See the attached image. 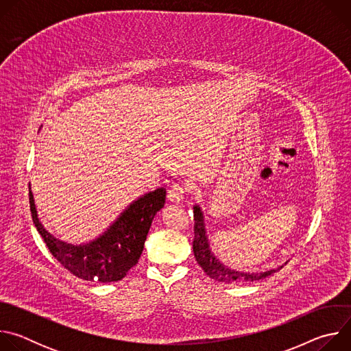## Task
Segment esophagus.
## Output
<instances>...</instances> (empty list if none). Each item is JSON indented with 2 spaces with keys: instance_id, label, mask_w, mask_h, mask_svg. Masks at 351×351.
Returning a JSON list of instances; mask_svg holds the SVG:
<instances>
[{
  "instance_id": "esophagus-1",
  "label": "esophagus",
  "mask_w": 351,
  "mask_h": 351,
  "mask_svg": "<svg viewBox=\"0 0 351 351\" xmlns=\"http://www.w3.org/2000/svg\"><path fill=\"white\" fill-rule=\"evenodd\" d=\"M187 190H189V187L184 183H173L168 190V198L171 199V202L179 203L183 199Z\"/></svg>"
}]
</instances>
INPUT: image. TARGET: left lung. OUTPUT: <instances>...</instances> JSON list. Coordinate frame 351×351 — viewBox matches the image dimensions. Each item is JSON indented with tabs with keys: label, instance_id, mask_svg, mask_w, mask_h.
<instances>
[{
	"label": "left lung",
	"instance_id": "left-lung-1",
	"mask_svg": "<svg viewBox=\"0 0 351 351\" xmlns=\"http://www.w3.org/2000/svg\"><path fill=\"white\" fill-rule=\"evenodd\" d=\"M193 252L195 261L198 265L203 268V271L213 279L223 283H239V282H254V280H261L271 274L279 271L278 269H271L267 272H260V274H244V272H237L229 268H225L215 257L211 254L210 247H208V240L206 236V229H204V219H203V213L199 210V207H194V239H193Z\"/></svg>",
	"mask_w": 351,
	"mask_h": 351
}]
</instances>
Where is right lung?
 <instances>
[{
  "mask_svg": "<svg viewBox=\"0 0 351 351\" xmlns=\"http://www.w3.org/2000/svg\"><path fill=\"white\" fill-rule=\"evenodd\" d=\"M164 187L134 202L118 221L91 243L73 245L49 234L38 222L33 194L29 190L32 219L49 253L75 276L91 282H117L126 276L143 253L144 241L156 214L165 204Z\"/></svg>",
  "mask_w": 351,
  "mask_h": 351,
  "instance_id": "right-lung-1",
  "label": "right lung"
}]
</instances>
